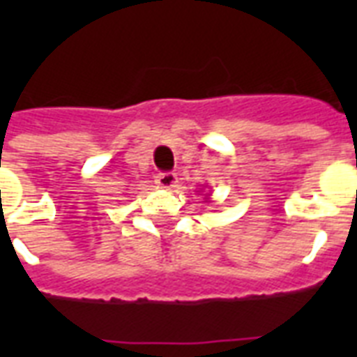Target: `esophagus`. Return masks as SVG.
<instances>
[{
    "instance_id": "obj_1",
    "label": "esophagus",
    "mask_w": 357,
    "mask_h": 357,
    "mask_svg": "<svg viewBox=\"0 0 357 357\" xmlns=\"http://www.w3.org/2000/svg\"><path fill=\"white\" fill-rule=\"evenodd\" d=\"M155 183L161 187V189H174V187H178V176L174 172H161L155 176Z\"/></svg>"
}]
</instances>
